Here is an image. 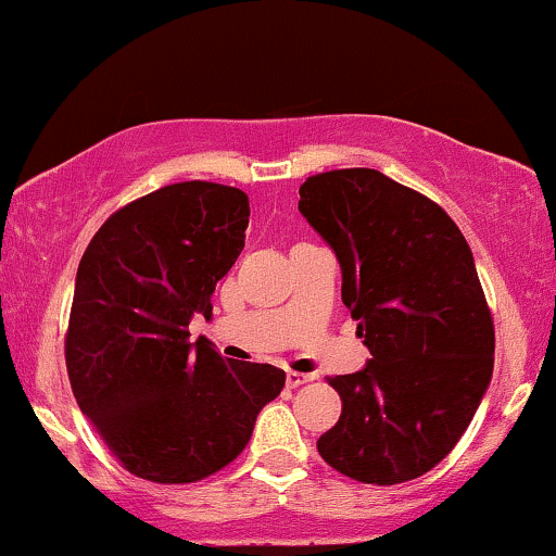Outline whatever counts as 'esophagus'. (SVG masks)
<instances>
[{"mask_svg":"<svg viewBox=\"0 0 556 556\" xmlns=\"http://www.w3.org/2000/svg\"><path fill=\"white\" fill-rule=\"evenodd\" d=\"M314 381V374H298V371H287V387H300V384H308Z\"/></svg>","mask_w":556,"mask_h":556,"instance_id":"esophagus-1","label":"esophagus"}]
</instances>
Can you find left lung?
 <instances>
[{
    "label": "left lung",
    "instance_id": "obj_1",
    "mask_svg": "<svg viewBox=\"0 0 556 556\" xmlns=\"http://www.w3.org/2000/svg\"><path fill=\"white\" fill-rule=\"evenodd\" d=\"M298 208L340 261L342 303L371 353L329 379L342 416L318 455L361 483L413 481L460 442L494 371L473 253L439 203L376 169L308 177Z\"/></svg>",
    "mask_w": 556,
    "mask_h": 556
}]
</instances>
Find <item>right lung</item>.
I'll return each instance as SVG.
<instances>
[{
    "label": "right lung",
    "mask_w": 556,
    "mask_h": 556,
    "mask_svg": "<svg viewBox=\"0 0 556 556\" xmlns=\"http://www.w3.org/2000/svg\"><path fill=\"white\" fill-rule=\"evenodd\" d=\"M248 216L238 188L175 182L114 212L80 258L65 337L70 387L112 455L146 481L195 483L225 468L285 387L282 368L188 340L193 314L212 316Z\"/></svg>",
    "instance_id": "obj_1"
}]
</instances>
